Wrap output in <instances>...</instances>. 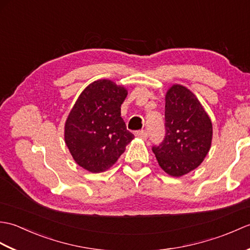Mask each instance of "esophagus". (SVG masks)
<instances>
[{
    "instance_id": "esophagus-1",
    "label": "esophagus",
    "mask_w": 250,
    "mask_h": 250,
    "mask_svg": "<svg viewBox=\"0 0 250 250\" xmlns=\"http://www.w3.org/2000/svg\"><path fill=\"white\" fill-rule=\"evenodd\" d=\"M135 134H136V136H137V137H140V139H142V140H146L147 137H148V133H147V132H146L145 130L137 131Z\"/></svg>"
}]
</instances>
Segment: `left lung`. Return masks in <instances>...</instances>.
I'll list each match as a JSON object with an SVG mask.
<instances>
[{
	"label": "left lung",
	"instance_id": "left-lung-1",
	"mask_svg": "<svg viewBox=\"0 0 250 250\" xmlns=\"http://www.w3.org/2000/svg\"><path fill=\"white\" fill-rule=\"evenodd\" d=\"M166 136L153 146L159 166L179 177L198 167L209 151L213 125L195 95L182 84H173L166 95Z\"/></svg>",
	"mask_w": 250,
	"mask_h": 250
}]
</instances>
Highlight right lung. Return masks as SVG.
I'll return each mask as SVG.
<instances>
[{"label": "right lung", "mask_w": 250, "mask_h": 250, "mask_svg": "<svg viewBox=\"0 0 250 250\" xmlns=\"http://www.w3.org/2000/svg\"><path fill=\"white\" fill-rule=\"evenodd\" d=\"M126 94L125 88L100 79L78 97L65 122L64 140L79 167L91 173L106 171L134 139L120 113Z\"/></svg>", "instance_id": "obj_1"}]
</instances>
